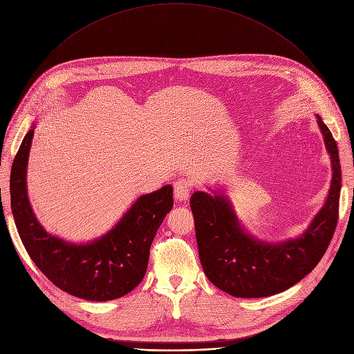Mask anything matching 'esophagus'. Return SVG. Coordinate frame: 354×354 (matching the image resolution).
Here are the masks:
<instances>
[{
	"instance_id": "1",
	"label": "esophagus",
	"mask_w": 354,
	"mask_h": 354,
	"mask_svg": "<svg viewBox=\"0 0 354 354\" xmlns=\"http://www.w3.org/2000/svg\"><path fill=\"white\" fill-rule=\"evenodd\" d=\"M192 182L186 178H179L174 182V195L178 201H186L190 195Z\"/></svg>"
}]
</instances>
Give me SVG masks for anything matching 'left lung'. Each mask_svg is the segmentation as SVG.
<instances>
[{
  "instance_id": "left-lung-1",
  "label": "left lung",
  "mask_w": 354,
  "mask_h": 354,
  "mask_svg": "<svg viewBox=\"0 0 354 354\" xmlns=\"http://www.w3.org/2000/svg\"><path fill=\"white\" fill-rule=\"evenodd\" d=\"M332 158L329 196L309 229L298 239L270 244L250 237L223 196L195 192L190 198L199 259L205 274L221 291L237 298L279 294L308 275L322 260L337 226L342 171L336 141L317 115Z\"/></svg>"
}]
</instances>
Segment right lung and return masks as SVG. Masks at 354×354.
<instances>
[{
	"label": "right lung",
	"mask_w": 354,
	"mask_h": 354,
	"mask_svg": "<svg viewBox=\"0 0 354 354\" xmlns=\"http://www.w3.org/2000/svg\"><path fill=\"white\" fill-rule=\"evenodd\" d=\"M34 128L25 136L11 168V209L30 260L62 291L87 301H111L142 281L152 240L174 206L172 186L142 195L117 226L88 244H69L48 234L26 196V164Z\"/></svg>",
	"instance_id": "1"
}]
</instances>
